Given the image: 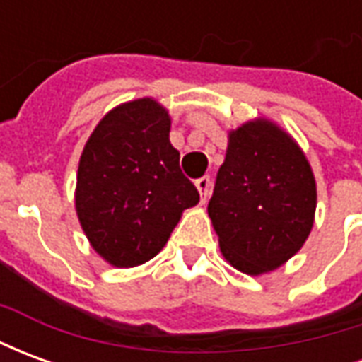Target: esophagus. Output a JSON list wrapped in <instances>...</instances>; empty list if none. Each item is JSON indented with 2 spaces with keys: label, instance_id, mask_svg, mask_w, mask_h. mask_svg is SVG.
<instances>
[{
  "label": "esophagus",
  "instance_id": "1",
  "mask_svg": "<svg viewBox=\"0 0 362 362\" xmlns=\"http://www.w3.org/2000/svg\"><path fill=\"white\" fill-rule=\"evenodd\" d=\"M196 188L197 192H199L202 202L205 204V199H207V196H209V188H211V180H209V176H204V178L196 180Z\"/></svg>",
  "mask_w": 362,
  "mask_h": 362
}]
</instances>
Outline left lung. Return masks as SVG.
<instances>
[{
  "instance_id": "1",
  "label": "left lung",
  "mask_w": 362,
  "mask_h": 362,
  "mask_svg": "<svg viewBox=\"0 0 362 362\" xmlns=\"http://www.w3.org/2000/svg\"><path fill=\"white\" fill-rule=\"evenodd\" d=\"M207 213L238 272L262 275L293 258L316 213L314 173L293 135L267 118L230 129Z\"/></svg>"
}]
</instances>
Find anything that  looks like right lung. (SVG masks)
I'll return each mask as SVG.
<instances>
[{"instance_id":"1","label":"right lung","mask_w":362,"mask_h":362,"mask_svg":"<svg viewBox=\"0 0 362 362\" xmlns=\"http://www.w3.org/2000/svg\"><path fill=\"white\" fill-rule=\"evenodd\" d=\"M168 134V110L143 96L112 108L83 147L75 211L93 250L110 266L155 258L184 209L199 202Z\"/></svg>"}]
</instances>
